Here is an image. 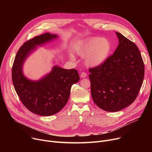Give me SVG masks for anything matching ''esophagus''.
Here are the masks:
<instances>
[{"mask_svg": "<svg viewBox=\"0 0 152 152\" xmlns=\"http://www.w3.org/2000/svg\"><path fill=\"white\" fill-rule=\"evenodd\" d=\"M87 76V73H86L85 72H82V73H81V75H80V77L81 78H84Z\"/></svg>", "mask_w": 152, "mask_h": 152, "instance_id": "obj_1", "label": "esophagus"}]
</instances>
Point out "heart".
I'll list each match as a JSON object with an SVG mask.
<instances>
[{
	"label": "heart",
	"mask_w": 152,
	"mask_h": 152,
	"mask_svg": "<svg viewBox=\"0 0 152 152\" xmlns=\"http://www.w3.org/2000/svg\"><path fill=\"white\" fill-rule=\"evenodd\" d=\"M113 45L109 39L102 37H95L79 44L75 49V52L84 57L87 65L91 67L99 66L104 63L110 57ZM71 59L74 58L69 53Z\"/></svg>",
	"instance_id": "b5f03b06"
}]
</instances>
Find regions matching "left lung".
Wrapping results in <instances>:
<instances>
[{
  "instance_id": "obj_1",
  "label": "left lung",
  "mask_w": 152,
  "mask_h": 152,
  "mask_svg": "<svg viewBox=\"0 0 152 152\" xmlns=\"http://www.w3.org/2000/svg\"><path fill=\"white\" fill-rule=\"evenodd\" d=\"M119 45L102 65L89 69L93 101L101 109L115 112L136 99L144 77V64L137 45L116 32Z\"/></svg>"
}]
</instances>
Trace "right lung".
Listing matches in <instances>:
<instances>
[{
	"mask_svg": "<svg viewBox=\"0 0 152 152\" xmlns=\"http://www.w3.org/2000/svg\"><path fill=\"white\" fill-rule=\"evenodd\" d=\"M47 33L26 42L18 50L12 67V81L21 102L32 113L51 116L58 113L69 99L71 86L79 81L75 69H66L54 65L49 73L38 80H31L23 73V65L37 49L58 39Z\"/></svg>",
	"mask_w": 152,
	"mask_h": 152,
	"instance_id": "right-lung-1",
	"label": "right lung"
}]
</instances>
